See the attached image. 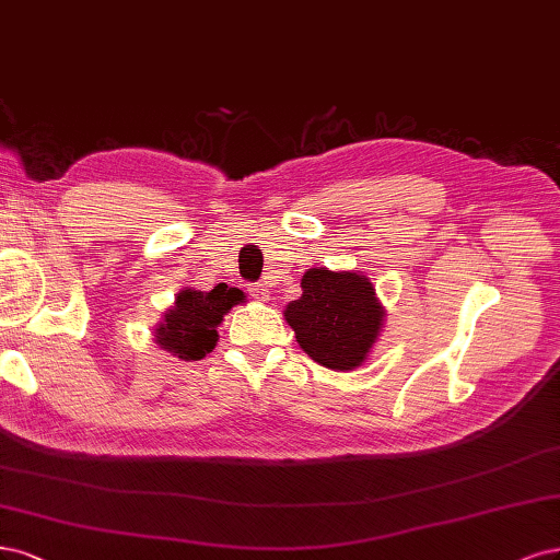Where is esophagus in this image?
<instances>
[{"label":"esophagus","mask_w":560,"mask_h":560,"mask_svg":"<svg viewBox=\"0 0 560 560\" xmlns=\"http://www.w3.org/2000/svg\"><path fill=\"white\" fill-rule=\"evenodd\" d=\"M248 293L254 295L256 300H260V302H267L269 300V285L265 281L254 283V285H248Z\"/></svg>","instance_id":"1"}]
</instances>
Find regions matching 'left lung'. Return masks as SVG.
I'll use <instances>...</instances> for the list:
<instances>
[{"label":"left lung","mask_w":560,"mask_h":560,"mask_svg":"<svg viewBox=\"0 0 560 560\" xmlns=\"http://www.w3.org/2000/svg\"><path fill=\"white\" fill-rule=\"evenodd\" d=\"M283 316L312 360L351 370L370 353L384 310L368 277L314 267L302 277V298L288 304Z\"/></svg>","instance_id":"left-lung-1"}]
</instances>
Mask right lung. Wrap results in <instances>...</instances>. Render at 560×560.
<instances>
[{"mask_svg": "<svg viewBox=\"0 0 560 560\" xmlns=\"http://www.w3.org/2000/svg\"><path fill=\"white\" fill-rule=\"evenodd\" d=\"M244 300L240 288L219 283L213 291H182L174 310L165 314L162 326L155 330L158 345L182 360L205 358L219 341V323L232 310V304Z\"/></svg>", "mask_w": 560, "mask_h": 560, "instance_id": "right-lung-1", "label": "right lung"}]
</instances>
